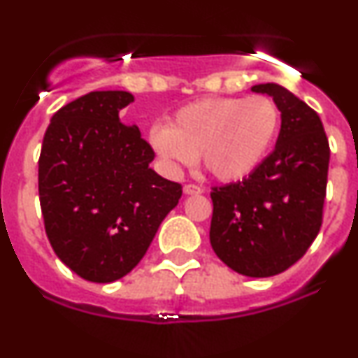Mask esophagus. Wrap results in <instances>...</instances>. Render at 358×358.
Wrapping results in <instances>:
<instances>
[{"mask_svg":"<svg viewBox=\"0 0 358 358\" xmlns=\"http://www.w3.org/2000/svg\"><path fill=\"white\" fill-rule=\"evenodd\" d=\"M183 192L187 193V195H199V193L203 192V188L199 187V185H195V183H188V185H185Z\"/></svg>","mask_w":358,"mask_h":358,"instance_id":"34e87169","label":"esophagus"}]
</instances>
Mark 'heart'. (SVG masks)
I'll list each match as a JSON object with an SVG mask.
<instances>
[{
  "label": "heart",
  "mask_w": 358,
  "mask_h": 358,
  "mask_svg": "<svg viewBox=\"0 0 358 358\" xmlns=\"http://www.w3.org/2000/svg\"><path fill=\"white\" fill-rule=\"evenodd\" d=\"M281 114L266 96L207 97L176 110L170 126H153L150 143L168 170L202 158L208 173L237 182L252 173L278 136Z\"/></svg>",
  "instance_id": "obj_1"
}]
</instances>
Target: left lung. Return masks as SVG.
I'll list each match as a JSON object with an SVG mask.
<instances>
[{
    "instance_id": "obj_1",
    "label": "left lung",
    "mask_w": 358,
    "mask_h": 358,
    "mask_svg": "<svg viewBox=\"0 0 358 358\" xmlns=\"http://www.w3.org/2000/svg\"><path fill=\"white\" fill-rule=\"evenodd\" d=\"M281 110L276 148L241 182L212 188L210 244L222 262L269 278L299 261L323 222L330 146L322 119L278 84H259Z\"/></svg>"
}]
</instances>
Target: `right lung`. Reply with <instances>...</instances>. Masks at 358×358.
Wrapping results in <instances>:
<instances>
[{"label":"right lung","instance_id":"1","mask_svg":"<svg viewBox=\"0 0 358 358\" xmlns=\"http://www.w3.org/2000/svg\"><path fill=\"white\" fill-rule=\"evenodd\" d=\"M124 90H96L52 116L38 159L45 232L77 276L113 282L136 268L182 185L151 170L155 151L119 110Z\"/></svg>","mask_w":358,"mask_h":358}]
</instances>
